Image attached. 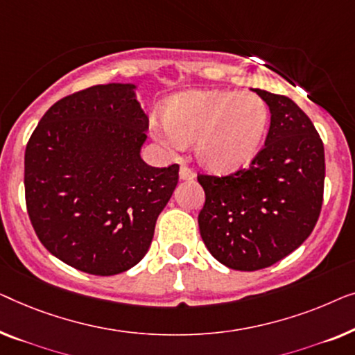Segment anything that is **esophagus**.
<instances>
[{
  "mask_svg": "<svg viewBox=\"0 0 355 355\" xmlns=\"http://www.w3.org/2000/svg\"><path fill=\"white\" fill-rule=\"evenodd\" d=\"M178 173H180V178L184 180V182H191V180H194V177H196V175H194V172L191 171V168L187 167V166L180 167V172Z\"/></svg>",
  "mask_w": 355,
  "mask_h": 355,
  "instance_id": "esophagus-1",
  "label": "esophagus"
}]
</instances>
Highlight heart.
<instances>
[{"label":"heart","instance_id":"heart-1","mask_svg":"<svg viewBox=\"0 0 355 355\" xmlns=\"http://www.w3.org/2000/svg\"><path fill=\"white\" fill-rule=\"evenodd\" d=\"M164 121H151L153 137L167 151H182L196 139L199 164L216 173L241 168L266 141L270 112L261 96L236 92L180 93L164 106Z\"/></svg>","mask_w":355,"mask_h":355}]
</instances>
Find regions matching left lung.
Returning <instances> with one entry per match:
<instances>
[{
  "mask_svg": "<svg viewBox=\"0 0 355 355\" xmlns=\"http://www.w3.org/2000/svg\"><path fill=\"white\" fill-rule=\"evenodd\" d=\"M270 109L266 146L248 168L198 175L206 202L198 217L209 252L233 270L254 272L282 261L318 220L325 151L306 112L283 94L254 89Z\"/></svg>",
  "mask_w": 355,
  "mask_h": 355,
  "instance_id": "left-lung-1",
  "label": "left lung"
}]
</instances>
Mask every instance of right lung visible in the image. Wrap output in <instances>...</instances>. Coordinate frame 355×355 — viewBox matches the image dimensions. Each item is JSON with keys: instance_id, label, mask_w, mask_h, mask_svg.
<instances>
[{"instance_id": "1", "label": "right lung", "mask_w": 355, "mask_h": 355, "mask_svg": "<svg viewBox=\"0 0 355 355\" xmlns=\"http://www.w3.org/2000/svg\"><path fill=\"white\" fill-rule=\"evenodd\" d=\"M135 85H94L59 99L26 148L32 227L59 261L92 275H117L148 252L178 183V166L139 156L148 117Z\"/></svg>"}]
</instances>
